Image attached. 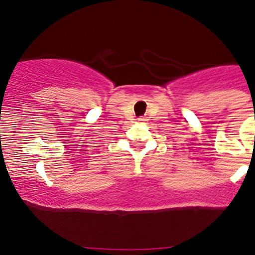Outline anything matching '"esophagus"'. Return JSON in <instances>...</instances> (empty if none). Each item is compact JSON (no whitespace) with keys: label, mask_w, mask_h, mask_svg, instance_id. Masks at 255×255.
Segmentation results:
<instances>
[{"label":"esophagus","mask_w":255,"mask_h":255,"mask_svg":"<svg viewBox=\"0 0 255 255\" xmlns=\"http://www.w3.org/2000/svg\"><path fill=\"white\" fill-rule=\"evenodd\" d=\"M139 121H145V120L142 119V118H140V119H139Z\"/></svg>","instance_id":"34e87169"}]
</instances>
